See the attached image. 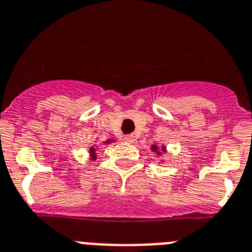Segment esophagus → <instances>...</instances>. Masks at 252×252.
I'll return each instance as SVG.
<instances>
[{
	"mask_svg": "<svg viewBox=\"0 0 252 252\" xmlns=\"http://www.w3.org/2000/svg\"><path fill=\"white\" fill-rule=\"evenodd\" d=\"M124 142H126V143H132V142H134V137H133V135H126V137H124Z\"/></svg>",
	"mask_w": 252,
	"mask_h": 252,
	"instance_id": "obj_1",
	"label": "esophagus"
}]
</instances>
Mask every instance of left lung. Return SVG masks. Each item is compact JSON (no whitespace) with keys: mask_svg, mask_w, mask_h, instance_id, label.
<instances>
[{"mask_svg":"<svg viewBox=\"0 0 252 252\" xmlns=\"http://www.w3.org/2000/svg\"><path fill=\"white\" fill-rule=\"evenodd\" d=\"M152 150L156 151L157 150V146H152ZM162 151H165V147H162Z\"/></svg>","mask_w":252,"mask_h":252,"instance_id":"1","label":"left lung"}]
</instances>
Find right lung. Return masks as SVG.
Returning <instances> with one entry per match:
<instances>
[{
    "label": "right lung",
    "instance_id": "right-lung-1",
    "mask_svg": "<svg viewBox=\"0 0 252 252\" xmlns=\"http://www.w3.org/2000/svg\"><path fill=\"white\" fill-rule=\"evenodd\" d=\"M110 142H113V139H109V141H108V142H106V143H110ZM91 152H93V153H94V150H93V148H91Z\"/></svg>",
    "mask_w": 252,
    "mask_h": 252
}]
</instances>
